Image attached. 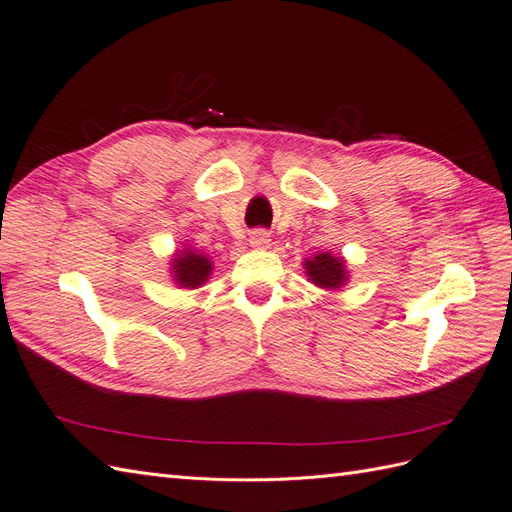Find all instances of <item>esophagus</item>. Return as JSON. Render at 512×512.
Returning <instances> with one entry per match:
<instances>
[{"label":"esophagus","mask_w":512,"mask_h":512,"mask_svg":"<svg viewBox=\"0 0 512 512\" xmlns=\"http://www.w3.org/2000/svg\"><path fill=\"white\" fill-rule=\"evenodd\" d=\"M248 244L255 246V248H266V246H270V233L266 229H257V231L251 233Z\"/></svg>","instance_id":"1"}]
</instances>
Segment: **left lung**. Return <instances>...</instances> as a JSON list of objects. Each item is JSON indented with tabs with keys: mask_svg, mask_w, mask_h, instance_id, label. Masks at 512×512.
Listing matches in <instances>:
<instances>
[{
	"mask_svg": "<svg viewBox=\"0 0 512 512\" xmlns=\"http://www.w3.org/2000/svg\"><path fill=\"white\" fill-rule=\"evenodd\" d=\"M304 270L309 281L317 287L324 289H339L347 283V270L345 261L341 257H334L330 253H319L311 259L304 261Z\"/></svg>",
	"mask_w": 512,
	"mask_h": 512,
	"instance_id": "left-lung-1",
	"label": "left lung"
}]
</instances>
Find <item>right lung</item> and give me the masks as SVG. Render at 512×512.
<instances>
[{"label":"right lung","mask_w":512,"mask_h":512,"mask_svg":"<svg viewBox=\"0 0 512 512\" xmlns=\"http://www.w3.org/2000/svg\"><path fill=\"white\" fill-rule=\"evenodd\" d=\"M171 272L175 285L197 289L210 279L212 261L206 255L193 251V248H184V251H178L171 259Z\"/></svg>","instance_id":"1"}]
</instances>
